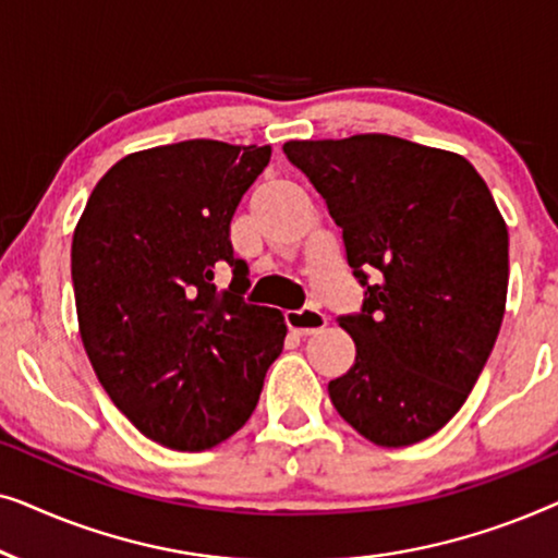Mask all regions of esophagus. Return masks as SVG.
I'll return each instance as SVG.
<instances>
[{"instance_id": "1", "label": "esophagus", "mask_w": 558, "mask_h": 558, "mask_svg": "<svg viewBox=\"0 0 558 558\" xmlns=\"http://www.w3.org/2000/svg\"><path fill=\"white\" fill-rule=\"evenodd\" d=\"M287 327L300 338H307V335H317L327 327V317L319 310H296V312H287L284 315Z\"/></svg>"}]
</instances>
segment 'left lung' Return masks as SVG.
I'll return each mask as SVG.
<instances>
[{
  "instance_id": "obj_1",
  "label": "left lung",
  "mask_w": 558,
  "mask_h": 558,
  "mask_svg": "<svg viewBox=\"0 0 558 558\" xmlns=\"http://www.w3.org/2000/svg\"><path fill=\"white\" fill-rule=\"evenodd\" d=\"M284 155L325 197L365 287L361 315L340 317L355 363L327 386L332 407L373 445H416L462 409L490 357L508 296L506 220L454 151L355 134L292 140Z\"/></svg>"
}]
</instances>
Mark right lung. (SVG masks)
<instances>
[{
    "label": "right lung",
    "mask_w": 558,
    "mask_h": 558,
    "mask_svg": "<svg viewBox=\"0 0 558 558\" xmlns=\"http://www.w3.org/2000/svg\"><path fill=\"white\" fill-rule=\"evenodd\" d=\"M271 147L187 140L134 151L98 180L73 231L78 330L98 384L144 437L203 452L254 414L284 348L279 310L243 302L231 218ZM228 263V290L211 284Z\"/></svg>",
    "instance_id": "add662e5"
}]
</instances>
